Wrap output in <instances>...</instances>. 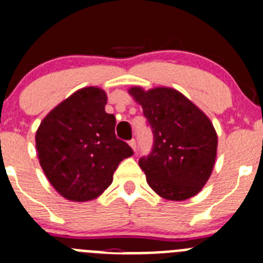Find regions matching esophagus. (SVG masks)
<instances>
[{
    "label": "esophagus",
    "mask_w": 263,
    "mask_h": 263,
    "mask_svg": "<svg viewBox=\"0 0 263 263\" xmlns=\"http://www.w3.org/2000/svg\"><path fill=\"white\" fill-rule=\"evenodd\" d=\"M129 144H130V147L133 148L134 151L137 150V142H136V139H130V141H129Z\"/></svg>",
    "instance_id": "esophagus-1"
}]
</instances>
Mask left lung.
<instances>
[{
  "mask_svg": "<svg viewBox=\"0 0 263 263\" xmlns=\"http://www.w3.org/2000/svg\"><path fill=\"white\" fill-rule=\"evenodd\" d=\"M129 93L142 105L154 134L153 150L139 159L147 184L171 201L196 196L216 158L218 136L209 117L173 88L133 87Z\"/></svg>",
  "mask_w": 263,
  "mask_h": 263,
  "instance_id": "left-lung-1",
  "label": "left lung"
}]
</instances>
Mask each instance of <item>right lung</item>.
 <instances>
[{"mask_svg": "<svg viewBox=\"0 0 263 263\" xmlns=\"http://www.w3.org/2000/svg\"><path fill=\"white\" fill-rule=\"evenodd\" d=\"M105 104L104 91L82 88L50 110L36 132L40 165L53 187L70 201L100 196L120 163L134 154L116 137V117L105 112Z\"/></svg>", "mask_w": 263, "mask_h": 263, "instance_id": "add662e5", "label": "right lung"}]
</instances>
